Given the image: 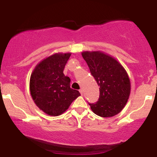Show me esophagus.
Returning <instances> with one entry per match:
<instances>
[{"label": "esophagus", "mask_w": 157, "mask_h": 157, "mask_svg": "<svg viewBox=\"0 0 157 157\" xmlns=\"http://www.w3.org/2000/svg\"><path fill=\"white\" fill-rule=\"evenodd\" d=\"M79 92H80L81 95H83V89H81L80 90H79Z\"/></svg>", "instance_id": "1"}]
</instances>
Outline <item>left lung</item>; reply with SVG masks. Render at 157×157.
Masks as SVG:
<instances>
[{
  "instance_id": "8db88e82",
  "label": "left lung",
  "mask_w": 157,
  "mask_h": 157,
  "mask_svg": "<svg viewBox=\"0 0 157 157\" xmlns=\"http://www.w3.org/2000/svg\"><path fill=\"white\" fill-rule=\"evenodd\" d=\"M81 54L99 86L98 101L89 104L91 110L101 117L118 114L130 95L131 83L126 70L115 59L101 51H83Z\"/></svg>"
}]
</instances>
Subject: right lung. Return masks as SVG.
Listing matches in <instances>:
<instances>
[{
  "mask_svg": "<svg viewBox=\"0 0 157 157\" xmlns=\"http://www.w3.org/2000/svg\"><path fill=\"white\" fill-rule=\"evenodd\" d=\"M71 53H55L40 62L30 78L31 95L38 108L46 114L59 116L81 95L71 89L69 77L63 69Z\"/></svg>",
  "mask_w": 157,
  "mask_h": 157,
  "instance_id": "1",
  "label": "right lung"
}]
</instances>
